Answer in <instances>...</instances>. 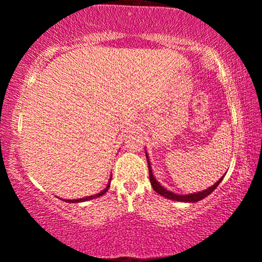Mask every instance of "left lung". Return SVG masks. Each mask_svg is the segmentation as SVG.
<instances>
[{
    "mask_svg": "<svg viewBox=\"0 0 262 262\" xmlns=\"http://www.w3.org/2000/svg\"><path fill=\"white\" fill-rule=\"evenodd\" d=\"M146 154V152H145ZM146 159H148V167H149V177H150V183H151L152 188H154L155 192H158L159 194H161L162 197L165 198H169V200H172V201H177V202H187V203H194V202H198V201H202L203 198H206L207 196H209L210 193H212L213 191H214L215 188L218 187L219 183L222 182V180H223L224 176H222L221 179L218 180L217 182L214 183L213 186H210L207 189H203V191H200V192H194V193H189V194H179V193H173L172 191H169V189H166L164 187V186L160 185V182H158V180L155 179L154 173H152V170H151V164H150V160H149V156L146 154Z\"/></svg>",
    "mask_w": 262,
    "mask_h": 262,
    "instance_id": "1",
    "label": "left lung"
}]
</instances>
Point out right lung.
Segmentation results:
<instances>
[{
  "instance_id": "add662e5",
  "label": "right lung",
  "mask_w": 262,
  "mask_h": 262,
  "mask_svg": "<svg viewBox=\"0 0 262 262\" xmlns=\"http://www.w3.org/2000/svg\"><path fill=\"white\" fill-rule=\"evenodd\" d=\"M111 180H112V176L110 177V181H108L106 188H103L100 193H96V194H92V196H89V197H83V198H79V200H64L65 202H69V203H80V202H86V201H91L93 198H98L101 196H103L104 193L108 191V188H110L111 186Z\"/></svg>"
}]
</instances>
